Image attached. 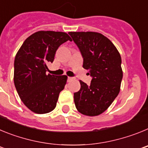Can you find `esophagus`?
Segmentation results:
<instances>
[{
  "mask_svg": "<svg viewBox=\"0 0 148 148\" xmlns=\"http://www.w3.org/2000/svg\"><path fill=\"white\" fill-rule=\"evenodd\" d=\"M67 79L68 81H73V79H74V78H73V77H68Z\"/></svg>",
  "mask_w": 148,
  "mask_h": 148,
  "instance_id": "34e87169",
  "label": "esophagus"
}]
</instances>
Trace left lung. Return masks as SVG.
I'll list each match as a JSON object with an SVG mask.
<instances>
[{"instance_id":"obj_1","label":"left lung","mask_w":148,"mask_h":148,"mask_svg":"<svg viewBox=\"0 0 148 148\" xmlns=\"http://www.w3.org/2000/svg\"><path fill=\"white\" fill-rule=\"evenodd\" d=\"M83 58V67L90 70V85L79 81L81 89L74 93L78 112L100 115L110 107L120 91L123 73L119 53L110 40L98 32H70Z\"/></svg>"}]
</instances>
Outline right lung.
<instances>
[{"label":"right lung","mask_w":148,"mask_h":148,"mask_svg":"<svg viewBox=\"0 0 148 148\" xmlns=\"http://www.w3.org/2000/svg\"><path fill=\"white\" fill-rule=\"evenodd\" d=\"M67 40L65 32L39 31L27 38L14 62V83L23 103L32 112L44 114L56 107L66 84V75L46 74L47 64L54 61L56 50Z\"/></svg>","instance_id":"1"}]
</instances>
